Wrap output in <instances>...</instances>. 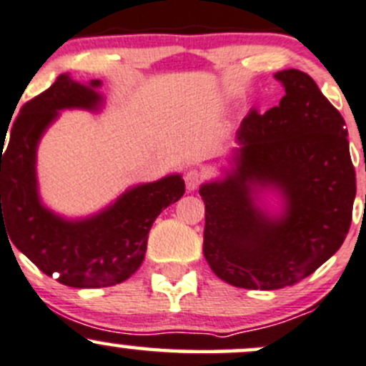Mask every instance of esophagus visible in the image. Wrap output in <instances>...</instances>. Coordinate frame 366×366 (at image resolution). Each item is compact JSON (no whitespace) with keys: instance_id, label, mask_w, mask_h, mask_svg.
<instances>
[{"instance_id":"obj_1","label":"esophagus","mask_w":366,"mask_h":366,"mask_svg":"<svg viewBox=\"0 0 366 366\" xmlns=\"http://www.w3.org/2000/svg\"><path fill=\"white\" fill-rule=\"evenodd\" d=\"M204 176L202 172L199 171V169H188L187 172H184V183H187V188L188 190H197L200 187V183H202Z\"/></svg>"}]
</instances>
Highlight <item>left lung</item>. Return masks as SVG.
Here are the masks:
<instances>
[{
	"label": "left lung",
	"mask_w": 366,
	"mask_h": 366,
	"mask_svg": "<svg viewBox=\"0 0 366 366\" xmlns=\"http://www.w3.org/2000/svg\"><path fill=\"white\" fill-rule=\"evenodd\" d=\"M276 78L285 97L242 120L234 172L199 190L206 204L204 257L219 279L246 290L292 286L323 265L347 235L356 197L339 109L307 73L282 69ZM258 186L283 194L279 219L256 206Z\"/></svg>",
	"instance_id": "left-lung-1"
}]
</instances>
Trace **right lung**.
Wrapping results in <instances>:
<instances>
[{"label": "right lung", "instance_id": "right-lung-1", "mask_svg": "<svg viewBox=\"0 0 366 366\" xmlns=\"http://www.w3.org/2000/svg\"><path fill=\"white\" fill-rule=\"evenodd\" d=\"M61 74L40 96L21 108L5 148L1 131V235L26 254L43 274L71 288H106L125 281L139 269L148 232L155 218L184 194L179 174L139 184L103 213L81 222H66L40 204L36 190V147L59 109H96V87Z\"/></svg>", "mask_w": 366, "mask_h": 366}]
</instances>
